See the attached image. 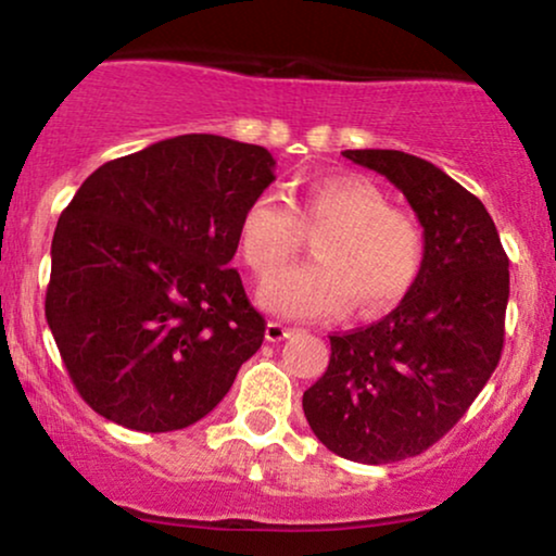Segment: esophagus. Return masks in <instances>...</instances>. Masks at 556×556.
<instances>
[{"mask_svg":"<svg viewBox=\"0 0 556 556\" xmlns=\"http://www.w3.org/2000/svg\"><path fill=\"white\" fill-rule=\"evenodd\" d=\"M291 332H293L291 327H286L283 321H267V327H265V338H267V342H280V340H286Z\"/></svg>","mask_w":556,"mask_h":556,"instance_id":"obj_1","label":"esophagus"}]
</instances>
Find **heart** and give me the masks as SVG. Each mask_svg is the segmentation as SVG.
Returning a JSON list of instances; mask_svg holds the SVG:
<instances>
[{
	"instance_id": "1",
	"label": "heart",
	"mask_w": 556,
	"mask_h": 556,
	"mask_svg": "<svg viewBox=\"0 0 556 556\" xmlns=\"http://www.w3.org/2000/svg\"><path fill=\"white\" fill-rule=\"evenodd\" d=\"M301 228L326 229L315 243L318 260L260 291V304L280 317H332L351 304L361 317H376L400 304L422 270L420 222L392 208L368 177H319L301 190L296 214L278 195L252 198L237 226L239 252L257 278H267L295 254Z\"/></svg>"
}]
</instances>
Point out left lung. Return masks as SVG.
I'll return each instance as SVG.
<instances>
[{"label": "left lung", "mask_w": 556, "mask_h": 556, "mask_svg": "<svg viewBox=\"0 0 556 556\" xmlns=\"http://www.w3.org/2000/svg\"><path fill=\"white\" fill-rule=\"evenodd\" d=\"M342 156L400 188L425 231L422 270L394 312L330 334V366L304 415L332 454L394 464L441 441L497 368L510 270L482 201L435 164L394 149Z\"/></svg>", "instance_id": "8db88e82"}]
</instances>
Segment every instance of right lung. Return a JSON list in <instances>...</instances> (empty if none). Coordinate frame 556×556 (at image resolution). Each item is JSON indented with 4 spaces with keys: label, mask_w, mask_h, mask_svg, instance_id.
<instances>
[{
    "label": "right lung",
    "mask_w": 556,
    "mask_h": 556,
    "mask_svg": "<svg viewBox=\"0 0 556 556\" xmlns=\"http://www.w3.org/2000/svg\"><path fill=\"white\" fill-rule=\"evenodd\" d=\"M273 167L255 143L175 136L105 162L64 208L46 319L68 379L105 420L188 428L260 351L265 319L229 263Z\"/></svg>",
    "instance_id": "right-lung-1"
}]
</instances>
